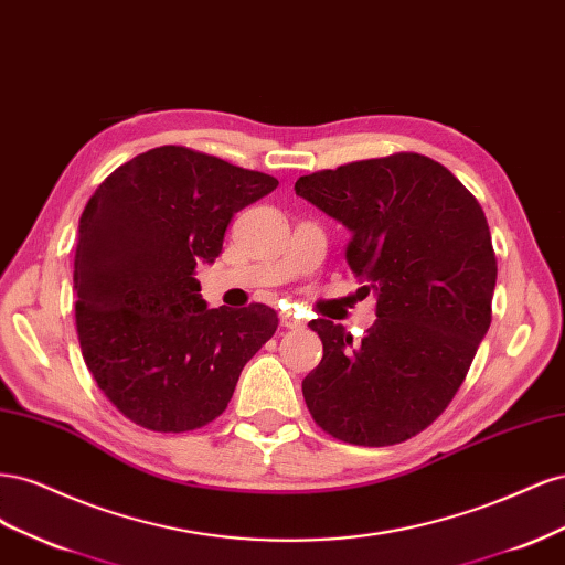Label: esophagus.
<instances>
[{
    "label": "esophagus",
    "mask_w": 565,
    "mask_h": 565,
    "mask_svg": "<svg viewBox=\"0 0 565 565\" xmlns=\"http://www.w3.org/2000/svg\"><path fill=\"white\" fill-rule=\"evenodd\" d=\"M280 324L285 330H299V328H303V320H299L297 316H292V313H282L280 316Z\"/></svg>",
    "instance_id": "esophagus-1"
}]
</instances>
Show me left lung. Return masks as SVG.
<instances>
[{
    "label": "left lung",
    "mask_w": 565,
    "mask_h": 565,
    "mask_svg": "<svg viewBox=\"0 0 565 565\" xmlns=\"http://www.w3.org/2000/svg\"><path fill=\"white\" fill-rule=\"evenodd\" d=\"M295 191L351 231L347 262L377 297L361 344L332 320L309 322L322 361L303 401L353 446L413 438L448 407L490 328L498 259L481 204L417 152L324 169Z\"/></svg>",
    "instance_id": "1"
}]
</instances>
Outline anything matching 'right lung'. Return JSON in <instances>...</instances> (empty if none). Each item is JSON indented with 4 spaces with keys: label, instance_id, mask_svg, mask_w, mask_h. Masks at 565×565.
<instances>
[{
    "label": "right lung",
    "instance_id": "add662e5",
    "mask_svg": "<svg viewBox=\"0 0 565 565\" xmlns=\"http://www.w3.org/2000/svg\"><path fill=\"white\" fill-rule=\"evenodd\" d=\"M278 179L160 146L117 167L79 216L75 320L84 363L134 424L181 434L224 413L249 358L278 328L264 303L207 309L195 280L235 212Z\"/></svg>",
    "mask_w": 565,
    "mask_h": 565
}]
</instances>
